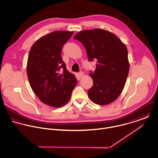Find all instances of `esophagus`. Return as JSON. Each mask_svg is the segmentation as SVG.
<instances>
[{
    "instance_id": "1",
    "label": "esophagus",
    "mask_w": 158,
    "mask_h": 158,
    "mask_svg": "<svg viewBox=\"0 0 158 158\" xmlns=\"http://www.w3.org/2000/svg\"><path fill=\"white\" fill-rule=\"evenodd\" d=\"M78 75H79V76H80V77H83L85 75V73H84L83 72H80L79 73H78Z\"/></svg>"
}]
</instances>
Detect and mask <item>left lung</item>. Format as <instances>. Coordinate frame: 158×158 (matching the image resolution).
Returning <instances> with one entry per match:
<instances>
[{
  "label": "left lung",
  "instance_id": "8db88e82",
  "mask_svg": "<svg viewBox=\"0 0 158 158\" xmlns=\"http://www.w3.org/2000/svg\"><path fill=\"white\" fill-rule=\"evenodd\" d=\"M73 38L85 46L89 61L97 60L89 74L93 86L88 91L89 98L98 105L110 104L121 94L128 75L126 46L114 34L99 28L80 31Z\"/></svg>",
  "mask_w": 158,
  "mask_h": 158
}]
</instances>
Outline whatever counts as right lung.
<instances>
[{"instance_id": "obj_1", "label": "right lung", "mask_w": 158, "mask_h": 158, "mask_svg": "<svg viewBox=\"0 0 158 158\" xmlns=\"http://www.w3.org/2000/svg\"><path fill=\"white\" fill-rule=\"evenodd\" d=\"M73 31H56L38 40L27 62V75L33 92L41 102L53 107L70 100L77 80L66 69L61 52Z\"/></svg>"}]
</instances>
